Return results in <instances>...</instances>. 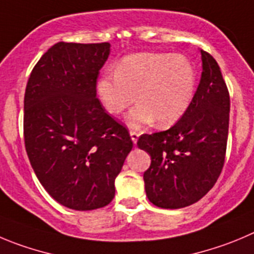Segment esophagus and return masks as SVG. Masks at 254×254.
<instances>
[{"instance_id":"1","label":"esophagus","mask_w":254,"mask_h":254,"mask_svg":"<svg viewBox=\"0 0 254 254\" xmlns=\"http://www.w3.org/2000/svg\"><path fill=\"white\" fill-rule=\"evenodd\" d=\"M130 138H131L132 143L136 144V141H138L139 139V134L136 131H130Z\"/></svg>"}]
</instances>
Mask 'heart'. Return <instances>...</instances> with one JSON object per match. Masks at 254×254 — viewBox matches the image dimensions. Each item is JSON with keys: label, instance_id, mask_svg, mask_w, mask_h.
I'll return each instance as SVG.
<instances>
[{"label": "heart", "instance_id": "obj_1", "mask_svg": "<svg viewBox=\"0 0 254 254\" xmlns=\"http://www.w3.org/2000/svg\"><path fill=\"white\" fill-rule=\"evenodd\" d=\"M195 91V70L183 55L138 54L124 59L115 72L98 82V94L111 115H119L135 99L127 114L130 127L141 129L156 120L159 127L175 124L186 114Z\"/></svg>", "mask_w": 254, "mask_h": 254}]
</instances>
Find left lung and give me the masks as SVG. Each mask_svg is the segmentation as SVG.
I'll return each instance as SVG.
<instances>
[{"label":"left lung","instance_id":"left-lung-1","mask_svg":"<svg viewBox=\"0 0 254 254\" xmlns=\"http://www.w3.org/2000/svg\"><path fill=\"white\" fill-rule=\"evenodd\" d=\"M200 55L202 76L186 114L170 129L138 140L151 158L144 173L146 196L165 209L198 202L213 188L224 164L229 94L217 61L203 50Z\"/></svg>","mask_w":254,"mask_h":254}]
</instances>
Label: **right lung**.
<instances>
[{
	"label": "right lung",
	"instance_id": "add662e5",
	"mask_svg": "<svg viewBox=\"0 0 254 254\" xmlns=\"http://www.w3.org/2000/svg\"><path fill=\"white\" fill-rule=\"evenodd\" d=\"M110 44L58 42L31 72L23 134L31 167L45 190L75 210L103 208L132 148L127 130L96 99Z\"/></svg>",
	"mask_w": 254,
	"mask_h": 254
}]
</instances>
